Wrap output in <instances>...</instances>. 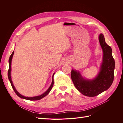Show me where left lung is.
<instances>
[{"instance_id":"obj_1","label":"left lung","mask_w":123,"mask_h":123,"mask_svg":"<svg viewBox=\"0 0 123 123\" xmlns=\"http://www.w3.org/2000/svg\"><path fill=\"white\" fill-rule=\"evenodd\" d=\"M99 40L103 52V62L98 75L93 80L84 79L79 71L72 69L71 79L76 89L83 95L95 97L108 90L114 80L115 60L112 56V50L105 42L102 34Z\"/></svg>"}]
</instances>
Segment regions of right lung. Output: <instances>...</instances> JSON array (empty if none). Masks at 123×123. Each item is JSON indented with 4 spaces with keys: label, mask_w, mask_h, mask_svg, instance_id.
<instances>
[{
    "label": "right lung",
    "mask_w": 123,
    "mask_h": 123,
    "mask_svg": "<svg viewBox=\"0 0 123 123\" xmlns=\"http://www.w3.org/2000/svg\"><path fill=\"white\" fill-rule=\"evenodd\" d=\"M13 54H14V51L12 53L11 55H10V56L9 57V69H8V77L9 80V81L10 82L11 86H12L13 89L14 90V91L15 93L16 94V95L18 97H19L21 98H22V99H26V100H31V101H35V100H40V99H42L43 98H44V97H45L46 95H47L49 94V93L50 92L52 88V87H53V84H54L53 76H54V73L53 74V76H52V83H51L50 86L49 87V88H48V89L47 90L46 92H45V93H44L43 94H41V95L38 96H35V97H25L24 96H22L20 93H19V92H17V91L16 90L15 87L14 86L13 84V83H12V80H11V65L12 59L13 55Z\"/></svg>",
    "instance_id": "1"
}]
</instances>
